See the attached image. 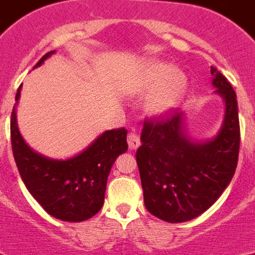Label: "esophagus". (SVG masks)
<instances>
[{"mask_svg":"<svg viewBox=\"0 0 255 255\" xmlns=\"http://www.w3.org/2000/svg\"><path fill=\"white\" fill-rule=\"evenodd\" d=\"M128 144H129L130 149H136L140 145V138L136 132H129L128 134Z\"/></svg>","mask_w":255,"mask_h":255,"instance_id":"obj_1","label":"esophagus"}]
</instances>
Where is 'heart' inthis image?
Here are the masks:
<instances>
[{
    "label": "heart",
    "mask_w": 255,
    "mask_h": 255,
    "mask_svg": "<svg viewBox=\"0 0 255 255\" xmlns=\"http://www.w3.org/2000/svg\"><path fill=\"white\" fill-rule=\"evenodd\" d=\"M136 91L152 92L145 106L147 111L154 116H163L179 105L185 91V79L168 65L152 62L145 67Z\"/></svg>",
    "instance_id": "obj_1"
}]
</instances>
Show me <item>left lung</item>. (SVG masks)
Returning <instances> with one entry per match:
<instances>
[{
  "instance_id": "8db88e82",
  "label": "left lung",
  "mask_w": 255,
  "mask_h": 255,
  "mask_svg": "<svg viewBox=\"0 0 255 255\" xmlns=\"http://www.w3.org/2000/svg\"><path fill=\"white\" fill-rule=\"evenodd\" d=\"M216 93L225 101L221 130L208 141H193L175 110L167 117L147 119L136 163L149 213L171 224L185 222L206 212L221 197L238 166L240 148L236 93L226 78L211 67Z\"/></svg>"
}]
</instances>
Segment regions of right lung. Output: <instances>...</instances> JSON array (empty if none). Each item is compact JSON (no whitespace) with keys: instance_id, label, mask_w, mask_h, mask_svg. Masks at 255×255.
<instances>
[{"instance_id":"right-lung-1","label":"right lung","mask_w":255,"mask_h":255,"mask_svg":"<svg viewBox=\"0 0 255 255\" xmlns=\"http://www.w3.org/2000/svg\"><path fill=\"white\" fill-rule=\"evenodd\" d=\"M55 51L38 61L40 66ZM11 114V145L17 170L26 189L44 211L58 220L82 222L100 212L105 202L106 185L112 164L128 150L125 128L107 130L88 148L65 161L46 158L28 147L20 135L16 106Z\"/></svg>"}]
</instances>
